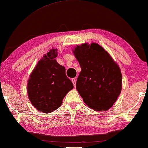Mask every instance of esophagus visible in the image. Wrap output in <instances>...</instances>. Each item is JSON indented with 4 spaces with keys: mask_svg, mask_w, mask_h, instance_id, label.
<instances>
[{
    "mask_svg": "<svg viewBox=\"0 0 148 148\" xmlns=\"http://www.w3.org/2000/svg\"><path fill=\"white\" fill-rule=\"evenodd\" d=\"M71 80L72 82V83H73L74 86V87L76 86V78H72Z\"/></svg>",
    "mask_w": 148,
    "mask_h": 148,
    "instance_id": "34e87169",
    "label": "esophagus"
}]
</instances>
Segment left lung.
<instances>
[{"instance_id":"left-lung-1","label":"left lung","mask_w":148,"mask_h":148,"mask_svg":"<svg viewBox=\"0 0 148 148\" xmlns=\"http://www.w3.org/2000/svg\"><path fill=\"white\" fill-rule=\"evenodd\" d=\"M73 53L82 69L76 88L84 103L94 111L109 109L122 90L119 65L107 51L95 43L78 45Z\"/></svg>"}]
</instances>
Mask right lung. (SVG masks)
Here are the masks:
<instances>
[{"instance_id": "add662e5", "label": "right lung", "mask_w": 148, "mask_h": 148, "mask_svg": "<svg viewBox=\"0 0 148 148\" xmlns=\"http://www.w3.org/2000/svg\"><path fill=\"white\" fill-rule=\"evenodd\" d=\"M57 49H52L37 63L27 82V95L37 110L45 113L59 108L62 99L74 88L65 73V68L57 62Z\"/></svg>"}]
</instances>
